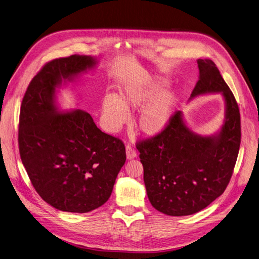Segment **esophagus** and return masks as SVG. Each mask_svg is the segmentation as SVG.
I'll list each match as a JSON object with an SVG mask.
<instances>
[{
  "label": "esophagus",
  "instance_id": "esophagus-1",
  "mask_svg": "<svg viewBox=\"0 0 259 259\" xmlns=\"http://www.w3.org/2000/svg\"><path fill=\"white\" fill-rule=\"evenodd\" d=\"M126 155L128 159H133L136 157V150L131 146V145H127L126 146Z\"/></svg>",
  "mask_w": 259,
  "mask_h": 259
}]
</instances>
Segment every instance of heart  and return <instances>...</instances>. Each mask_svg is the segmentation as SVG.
<instances>
[{"mask_svg": "<svg viewBox=\"0 0 259 259\" xmlns=\"http://www.w3.org/2000/svg\"><path fill=\"white\" fill-rule=\"evenodd\" d=\"M162 86L163 82L151 80L126 86L120 90L117 98L106 95L102 101V109L109 125L113 128L123 125L128 119V110L140 109L146 105L137 122L140 130L147 135L160 133L168 123L175 103V97L169 93H162L153 98Z\"/></svg>", "mask_w": 259, "mask_h": 259, "instance_id": "heart-1", "label": "heart"}]
</instances>
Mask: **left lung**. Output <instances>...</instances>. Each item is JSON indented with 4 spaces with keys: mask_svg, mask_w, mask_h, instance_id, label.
<instances>
[{
    "mask_svg": "<svg viewBox=\"0 0 259 259\" xmlns=\"http://www.w3.org/2000/svg\"><path fill=\"white\" fill-rule=\"evenodd\" d=\"M198 67L192 97L222 93L225 98L226 119L221 132L196 135L177 110L160 133L136 142L148 198L155 209L167 215L194 214L225 192L242 140L237 102L215 63L198 59Z\"/></svg>",
    "mask_w": 259,
    "mask_h": 259,
    "instance_id": "1",
    "label": "left lung"
}]
</instances>
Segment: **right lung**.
<instances>
[{"mask_svg":"<svg viewBox=\"0 0 259 259\" xmlns=\"http://www.w3.org/2000/svg\"><path fill=\"white\" fill-rule=\"evenodd\" d=\"M90 56L47 62L33 77L22 101L19 150L29 179L40 198L56 209L84 213L110 197L126 161L125 145L102 132L85 110L60 113L54 105L62 79L93 67Z\"/></svg>","mask_w":259,"mask_h":259,"instance_id":"obj_1","label":"right lung"}]
</instances>
